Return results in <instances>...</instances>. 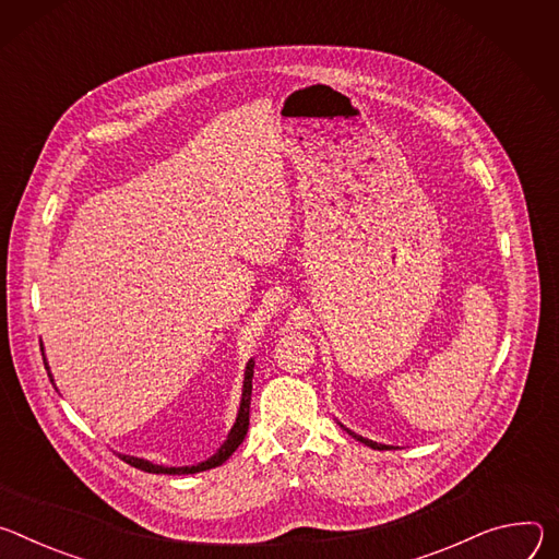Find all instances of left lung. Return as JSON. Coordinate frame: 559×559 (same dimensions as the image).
I'll use <instances>...</instances> for the list:
<instances>
[{"mask_svg": "<svg viewBox=\"0 0 559 559\" xmlns=\"http://www.w3.org/2000/svg\"><path fill=\"white\" fill-rule=\"evenodd\" d=\"M348 436H353L357 442H361V444H366V447H370V449H376V451H391V447H386V444H378V442H373V440H366V438H361V436H355L353 430H348V428H344Z\"/></svg>", "mask_w": 559, "mask_h": 559, "instance_id": "1", "label": "left lung"}]
</instances>
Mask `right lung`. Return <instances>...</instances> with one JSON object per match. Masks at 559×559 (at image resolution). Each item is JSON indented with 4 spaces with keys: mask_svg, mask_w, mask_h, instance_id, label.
<instances>
[{
    "mask_svg": "<svg viewBox=\"0 0 559 559\" xmlns=\"http://www.w3.org/2000/svg\"><path fill=\"white\" fill-rule=\"evenodd\" d=\"M44 366L48 370V378H50V368H48V361L44 357ZM253 368H255V361L248 359L246 364V370H243V389H241V402H239V411H237V417H235V424L228 432L226 442L219 447V451L209 457L206 462H200L195 466H159V464H153L148 460H142V457H133V455H119L123 462L140 468V471H146V473H164V475H189V473H202V471H209V468H215V466H222L235 451L237 447L243 442L246 438V430H248V415H251V393H253ZM52 382V378H50Z\"/></svg>",
    "mask_w": 559,
    "mask_h": 559,
    "instance_id": "1",
    "label": "right lung"
}]
</instances>
